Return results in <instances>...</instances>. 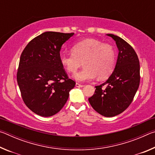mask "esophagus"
<instances>
[{"mask_svg": "<svg viewBox=\"0 0 155 155\" xmlns=\"http://www.w3.org/2000/svg\"><path fill=\"white\" fill-rule=\"evenodd\" d=\"M83 85H81V84H79V83H76V87H83Z\"/></svg>", "mask_w": 155, "mask_h": 155, "instance_id": "esophagus-1", "label": "esophagus"}]
</instances>
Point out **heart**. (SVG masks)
Segmentation results:
<instances>
[{
	"mask_svg": "<svg viewBox=\"0 0 155 155\" xmlns=\"http://www.w3.org/2000/svg\"><path fill=\"white\" fill-rule=\"evenodd\" d=\"M72 53L61 52L59 61L70 74H75L81 65L84 68L74 75L78 81L104 79L112 74L116 62L114 47L96 39H86L72 46Z\"/></svg>",
	"mask_w": 155,
	"mask_h": 155,
	"instance_id": "obj_1",
	"label": "heart"
}]
</instances>
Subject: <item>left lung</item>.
I'll list each match as a JSON object with an SVG mask.
<instances>
[{
  "mask_svg": "<svg viewBox=\"0 0 155 155\" xmlns=\"http://www.w3.org/2000/svg\"><path fill=\"white\" fill-rule=\"evenodd\" d=\"M107 35L115 41L119 50L116 65L108 80L96 86L95 92L88 100L98 114L114 117L132 103L140 85V65L137 54L129 44L117 35Z\"/></svg>",
  "mask_w": 155,
  "mask_h": 155,
  "instance_id": "left-lung-1",
  "label": "left lung"
}]
</instances>
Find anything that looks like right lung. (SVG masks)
Instances as JSON below:
<instances>
[{
    "label": "right lung",
    "instance_id": "1",
    "mask_svg": "<svg viewBox=\"0 0 155 155\" xmlns=\"http://www.w3.org/2000/svg\"><path fill=\"white\" fill-rule=\"evenodd\" d=\"M74 33L48 31L30 41L21 54L17 81L28 109L40 116H52L61 110L76 82L59 61L61 46Z\"/></svg>",
    "mask_w": 155,
    "mask_h": 155
}]
</instances>
